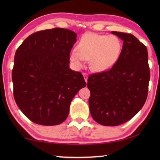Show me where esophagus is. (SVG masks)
Instances as JSON below:
<instances>
[{
  "instance_id": "esophagus-1",
  "label": "esophagus",
  "mask_w": 160,
  "mask_h": 160,
  "mask_svg": "<svg viewBox=\"0 0 160 160\" xmlns=\"http://www.w3.org/2000/svg\"><path fill=\"white\" fill-rule=\"evenodd\" d=\"M82 75H83L84 79H85V82H88V74H87V73H85V72H84V73H83Z\"/></svg>"
}]
</instances>
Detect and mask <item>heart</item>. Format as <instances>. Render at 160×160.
<instances>
[{"mask_svg":"<svg viewBox=\"0 0 160 160\" xmlns=\"http://www.w3.org/2000/svg\"><path fill=\"white\" fill-rule=\"evenodd\" d=\"M122 51L121 40L114 35L86 33L76 46V51L70 53V60L77 68L90 60V68L95 72L110 69L120 57Z\"/></svg>","mask_w":160,"mask_h":160,"instance_id":"1","label":"heart"}]
</instances>
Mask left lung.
<instances>
[{"label":"left lung","mask_w":160,"mask_h":160,"mask_svg":"<svg viewBox=\"0 0 160 160\" xmlns=\"http://www.w3.org/2000/svg\"><path fill=\"white\" fill-rule=\"evenodd\" d=\"M112 33L123 42L120 57L109 70L91 75L87 84L92 117L106 126L121 125L137 114L150 78L147 47L131 34Z\"/></svg>","instance_id":"left-lung-1"}]
</instances>
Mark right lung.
Returning <instances> with one entry per match:
<instances>
[{"label": "right lung", "mask_w": 160, "mask_h": 160, "mask_svg": "<svg viewBox=\"0 0 160 160\" xmlns=\"http://www.w3.org/2000/svg\"><path fill=\"white\" fill-rule=\"evenodd\" d=\"M77 34L70 29H46L26 38L15 54L12 72L16 104L29 120L42 126L66 120L71 101L86 82L69 68Z\"/></svg>", "instance_id": "right-lung-1"}]
</instances>
